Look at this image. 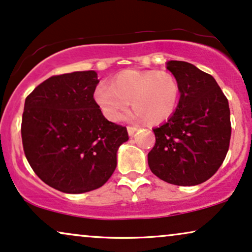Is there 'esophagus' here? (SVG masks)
<instances>
[{
  "instance_id": "1",
  "label": "esophagus",
  "mask_w": 252,
  "mask_h": 252,
  "mask_svg": "<svg viewBox=\"0 0 252 252\" xmlns=\"http://www.w3.org/2000/svg\"><path fill=\"white\" fill-rule=\"evenodd\" d=\"M136 131H138V127H135V126H127V132H128L129 136L134 135V133Z\"/></svg>"
}]
</instances>
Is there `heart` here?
<instances>
[{
    "label": "heart",
    "mask_w": 252,
    "mask_h": 252,
    "mask_svg": "<svg viewBox=\"0 0 252 252\" xmlns=\"http://www.w3.org/2000/svg\"><path fill=\"white\" fill-rule=\"evenodd\" d=\"M180 94V84L172 73L159 70H126L118 74L112 85L99 86L94 99L108 120L123 119L132 100L136 116L157 125L173 116Z\"/></svg>",
    "instance_id": "1"
}]
</instances>
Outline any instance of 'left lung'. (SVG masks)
<instances>
[{"label":"left lung","instance_id":"obj_1","mask_svg":"<svg viewBox=\"0 0 252 252\" xmlns=\"http://www.w3.org/2000/svg\"><path fill=\"white\" fill-rule=\"evenodd\" d=\"M167 69L178 79L181 94L173 116L153 129L148 166L172 185H200L219 170L228 153L229 102L214 77L192 64L169 61Z\"/></svg>","mask_w":252,"mask_h":252}]
</instances>
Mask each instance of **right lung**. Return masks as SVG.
I'll return each mask as SVG.
<instances>
[{"instance_id":"1","label":"right lung","mask_w":252,"mask_h":252,"mask_svg":"<svg viewBox=\"0 0 252 252\" xmlns=\"http://www.w3.org/2000/svg\"><path fill=\"white\" fill-rule=\"evenodd\" d=\"M94 71L58 74L26 98L21 134L36 175L67 194L94 190L117 167V151L128 140L126 127L102 116L93 94Z\"/></svg>"}]
</instances>
